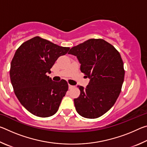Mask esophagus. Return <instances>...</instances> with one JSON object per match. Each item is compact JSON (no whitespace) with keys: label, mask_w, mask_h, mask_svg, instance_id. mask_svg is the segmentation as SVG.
<instances>
[{"label":"esophagus","mask_w":147,"mask_h":147,"mask_svg":"<svg viewBox=\"0 0 147 147\" xmlns=\"http://www.w3.org/2000/svg\"><path fill=\"white\" fill-rule=\"evenodd\" d=\"M74 86H71V85H69V89H72L73 88Z\"/></svg>","instance_id":"1"}]
</instances>
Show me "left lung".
Returning a JSON list of instances; mask_svg holds the SVG:
<instances>
[{"mask_svg":"<svg viewBox=\"0 0 147 147\" xmlns=\"http://www.w3.org/2000/svg\"><path fill=\"white\" fill-rule=\"evenodd\" d=\"M76 56L82 73L90 79L74 99L79 115L96 119L111 108L121 93L124 78L123 61L116 49L102 39H90L73 47L68 53Z\"/></svg>","mask_w":147,"mask_h":147,"instance_id":"obj_1","label":"left lung"}]
</instances>
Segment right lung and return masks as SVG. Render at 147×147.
<instances>
[{
  "instance_id": "1",
  "label": "right lung",
  "mask_w": 147,
  "mask_h": 147,
  "mask_svg": "<svg viewBox=\"0 0 147 147\" xmlns=\"http://www.w3.org/2000/svg\"><path fill=\"white\" fill-rule=\"evenodd\" d=\"M69 49L36 36L23 43L15 53L9 71L11 82L19 101L33 115L48 117L58 110L68 84L65 80L54 82L47 74Z\"/></svg>"
}]
</instances>
